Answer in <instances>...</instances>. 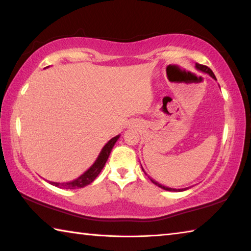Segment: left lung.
I'll return each instance as SVG.
<instances>
[{"instance_id":"left-lung-1","label":"left lung","mask_w":251,"mask_h":251,"mask_svg":"<svg viewBox=\"0 0 251 251\" xmlns=\"http://www.w3.org/2000/svg\"><path fill=\"white\" fill-rule=\"evenodd\" d=\"M196 67H197V70L201 71L202 73H206V74L209 75L210 77L214 78L215 80H217V78H216L215 74L212 73V71L209 69V67H207V66H203V65H201V64H196ZM143 171H144V169H143ZM151 180L152 182H154L155 185H157V186H158V187H160V188H163V189H165V190H168V192H182V190H186V189H187V188H179V189H177V188H171V187H167V186H164V185L159 184L158 181L154 180V179H152V178H151Z\"/></svg>"}]
</instances>
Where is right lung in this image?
Here are the masks:
<instances>
[{"label":"right lung","instance_id":"1","mask_svg":"<svg viewBox=\"0 0 251 251\" xmlns=\"http://www.w3.org/2000/svg\"><path fill=\"white\" fill-rule=\"evenodd\" d=\"M121 135H117L115 137H113L110 141L107 142V144L101 148L99 157H97L95 163L92 165V166L87 169L86 172L82 174L78 178L67 181V182H55V181H50V185L55 187H58V188L63 189H77V188H83V187L90 185L91 182L94 181L95 178L99 176V174L101 172V169L104 168L106 161H107L110 151H112L114 145L118 141Z\"/></svg>","mask_w":251,"mask_h":251}]
</instances>
